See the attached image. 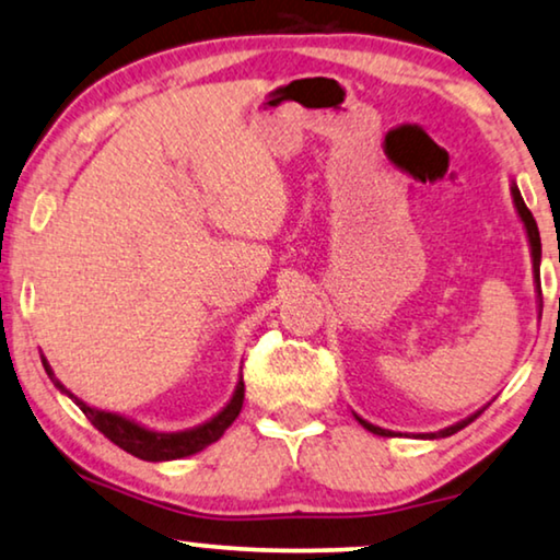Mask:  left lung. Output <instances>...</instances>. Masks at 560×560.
I'll return each instance as SVG.
<instances>
[{"mask_svg":"<svg viewBox=\"0 0 560 560\" xmlns=\"http://www.w3.org/2000/svg\"><path fill=\"white\" fill-rule=\"evenodd\" d=\"M510 191H512V202H514V210H517V218L523 220V225H525L527 243H530V256H533V276H535V292H538V302H540V307H542V300H540V233H538V225H535V218H533V212L527 210V207H525V199H523V194H520L517 184L512 182ZM481 412H483V409H479V412H474L471 417H466V420H460V422H456V424H451V428H443V430H438V432H420V435H417V438H424V441H435V438H448V435H453V432L464 430L466 424H468V422H474L476 417H479ZM353 415H355V412H353ZM355 420L361 422L363 428H366L369 432H374V435H382V438H392V435H394L392 430H384V428H378V424H371L369 420H363V417H358V415H355Z\"/></svg>","mask_w":560,"mask_h":560,"instance_id":"obj_1","label":"left lung"}]
</instances>
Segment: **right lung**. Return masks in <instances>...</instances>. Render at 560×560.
<instances>
[{
  "label": "right lung",
  "instance_id": "1",
  "mask_svg": "<svg viewBox=\"0 0 560 560\" xmlns=\"http://www.w3.org/2000/svg\"><path fill=\"white\" fill-rule=\"evenodd\" d=\"M43 369H46L50 382L56 384V389L66 394L69 399L77 401V407L89 417V422H92L94 428L102 432V435H107L112 443L119 445L122 451H128L130 456L153 460V464L155 460H176V458L194 456V453L205 451L207 445L218 443L222 438V432H225L230 424L235 422L237 415H241L243 397H245V384L241 376L235 384L233 397H230L228 405L222 407L218 415L210 417V420L197 424V428H189V430L159 432V430L145 428V424H140L136 420H130V417H125V415L107 412V409H96L92 405H86V401H81L77 394H71L61 382H58L54 369H50V363L46 361V358H43Z\"/></svg>",
  "mask_w": 560,
  "mask_h": 560
}]
</instances>
